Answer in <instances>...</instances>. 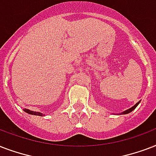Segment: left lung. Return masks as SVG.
Wrapping results in <instances>:
<instances>
[{
    "instance_id": "8db88e82",
    "label": "left lung",
    "mask_w": 156,
    "mask_h": 156,
    "mask_svg": "<svg viewBox=\"0 0 156 156\" xmlns=\"http://www.w3.org/2000/svg\"><path fill=\"white\" fill-rule=\"evenodd\" d=\"M139 103H140V101L138 102H137V103H136V104H135L134 106H133V107H131V108H129V109L126 110V111H124V112H122V113H120V114L125 115V114H128V113H129V112H133V110H134L135 108H136V107H137V105L139 104Z\"/></svg>"
}]
</instances>
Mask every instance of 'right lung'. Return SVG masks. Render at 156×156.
<instances>
[{"mask_svg":"<svg viewBox=\"0 0 156 156\" xmlns=\"http://www.w3.org/2000/svg\"><path fill=\"white\" fill-rule=\"evenodd\" d=\"M23 111L25 112H27V113L30 114V115H40V116H42V115H43V114H42V113H41V112H33V111H30V110L26 109V108H24Z\"/></svg>","mask_w":156,"mask_h":156,"instance_id":"1","label":"right lung"}]
</instances>
